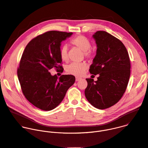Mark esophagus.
Instances as JSON below:
<instances>
[{
  "mask_svg": "<svg viewBox=\"0 0 148 148\" xmlns=\"http://www.w3.org/2000/svg\"><path fill=\"white\" fill-rule=\"evenodd\" d=\"M81 79H82V78H80V77H75V81H78L81 80Z\"/></svg>",
  "mask_w": 148,
  "mask_h": 148,
  "instance_id": "1",
  "label": "esophagus"
}]
</instances>
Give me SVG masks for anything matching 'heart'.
I'll return each mask as SVG.
<instances>
[{
  "label": "heart",
  "instance_id": "heart-1",
  "mask_svg": "<svg viewBox=\"0 0 148 148\" xmlns=\"http://www.w3.org/2000/svg\"><path fill=\"white\" fill-rule=\"evenodd\" d=\"M70 43L72 45L78 48L83 51L84 55L86 58H90L94 56V51L91 49L90 40L83 35H78L73 38ZM60 55L61 60L67 61L69 59L67 47L63 46L60 50ZM87 69V64L86 62L75 63L73 62L66 67V71L71 75L79 77L82 75Z\"/></svg>",
  "mask_w": 148,
  "mask_h": 148
}]
</instances>
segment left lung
I'll return each mask as SVG.
<instances>
[{"label": "left lung", "instance_id": "left-lung-1", "mask_svg": "<svg viewBox=\"0 0 148 148\" xmlns=\"http://www.w3.org/2000/svg\"><path fill=\"white\" fill-rule=\"evenodd\" d=\"M92 37L97 49L89 71L99 77L96 81L86 79L85 95L92 106L103 110L123 96L130 77L131 62L127 50L119 39L105 31H97Z\"/></svg>", "mask_w": 148, "mask_h": 148}]
</instances>
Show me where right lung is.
<instances>
[{"instance_id":"add662e5","label":"right lung","mask_w":148,"mask_h":148,"mask_svg":"<svg viewBox=\"0 0 148 148\" xmlns=\"http://www.w3.org/2000/svg\"><path fill=\"white\" fill-rule=\"evenodd\" d=\"M72 34L47 32L33 38L22 54L17 72L21 88L26 98L40 110L54 109L75 82L73 75H62L58 78L49 72L54 68L62 73L61 43Z\"/></svg>"}]
</instances>
